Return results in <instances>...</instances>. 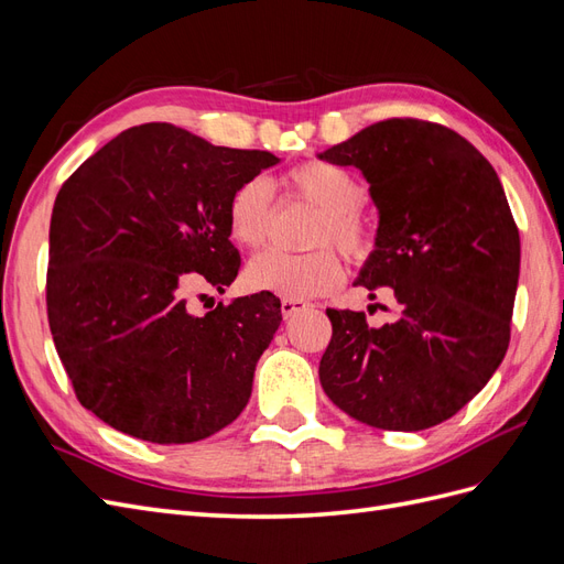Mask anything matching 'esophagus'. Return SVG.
<instances>
[{
    "mask_svg": "<svg viewBox=\"0 0 564 564\" xmlns=\"http://www.w3.org/2000/svg\"><path fill=\"white\" fill-rule=\"evenodd\" d=\"M308 308V303L305 301H299V299H282V315L284 317H292V315H296V313H301V311H305Z\"/></svg>",
    "mask_w": 564,
    "mask_h": 564,
    "instance_id": "obj_1",
    "label": "esophagus"
}]
</instances>
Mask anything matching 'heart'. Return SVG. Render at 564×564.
<instances>
[{
	"label": "heart",
	"mask_w": 564,
	"mask_h": 564,
	"mask_svg": "<svg viewBox=\"0 0 564 564\" xmlns=\"http://www.w3.org/2000/svg\"><path fill=\"white\" fill-rule=\"evenodd\" d=\"M286 185L305 204L322 212V220L313 232V247L334 245L352 259H362L371 249V235L360 218L367 202V187L344 166L311 160L284 176ZM272 220V191L261 176L249 178L235 187L228 202V228L235 242L256 249L265 245ZM344 280V265L332 249L313 253L263 251L247 265V282L284 299H317L334 292Z\"/></svg>",
	"instance_id": "heart-1"
}]
</instances>
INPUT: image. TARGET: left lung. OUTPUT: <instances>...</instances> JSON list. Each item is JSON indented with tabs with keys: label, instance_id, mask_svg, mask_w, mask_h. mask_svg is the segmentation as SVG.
<instances>
[{
	"label": "left lung",
	"instance_id": "8db88e82",
	"mask_svg": "<svg viewBox=\"0 0 564 564\" xmlns=\"http://www.w3.org/2000/svg\"><path fill=\"white\" fill-rule=\"evenodd\" d=\"M357 166L379 209L355 284L388 286L400 313L369 327L334 311L319 360L329 400L371 429L452 419L499 369L520 278V232L494 166L456 131L412 117L377 122L317 155Z\"/></svg>",
	"mask_w": 564,
	"mask_h": 564
}]
</instances>
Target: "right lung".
<instances>
[{"label":"right lung","mask_w":564,"mask_h":564,"mask_svg":"<svg viewBox=\"0 0 564 564\" xmlns=\"http://www.w3.org/2000/svg\"><path fill=\"white\" fill-rule=\"evenodd\" d=\"M278 162L150 122L63 183L48 228V327L77 400L115 431L185 445L242 414L280 301L261 292L193 315L185 294L237 278L230 195Z\"/></svg>","instance_id":"add662e5"}]
</instances>
